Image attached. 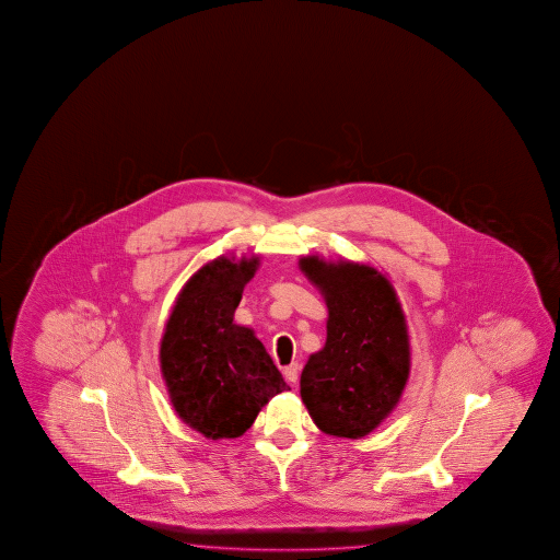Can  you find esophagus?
Listing matches in <instances>:
<instances>
[{
	"label": "esophagus",
	"instance_id": "obj_1",
	"mask_svg": "<svg viewBox=\"0 0 560 560\" xmlns=\"http://www.w3.org/2000/svg\"><path fill=\"white\" fill-rule=\"evenodd\" d=\"M282 372H284V378L288 380L290 384H295V382H298V372H300V364H298V362H292V364H290V366H285V369L282 370Z\"/></svg>",
	"mask_w": 560,
	"mask_h": 560
}]
</instances>
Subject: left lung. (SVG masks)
<instances>
[{
    "mask_svg": "<svg viewBox=\"0 0 560 560\" xmlns=\"http://www.w3.org/2000/svg\"><path fill=\"white\" fill-rule=\"evenodd\" d=\"M329 310L327 341L310 357L300 394L323 433L369 435L398 406L409 378L406 315L388 278L372 266L300 258Z\"/></svg>",
    "mask_w": 560,
    "mask_h": 560,
    "instance_id": "1",
    "label": "left lung"
}]
</instances>
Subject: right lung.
<instances>
[{
  "label": "right lung",
  "instance_id": "right-lung-1",
  "mask_svg": "<svg viewBox=\"0 0 560 560\" xmlns=\"http://www.w3.org/2000/svg\"><path fill=\"white\" fill-rule=\"evenodd\" d=\"M258 256H218L184 284L161 341L162 378L176 413L208 439H235L290 389L253 329L233 322Z\"/></svg>",
  "mask_w": 560,
  "mask_h": 560
}]
</instances>
